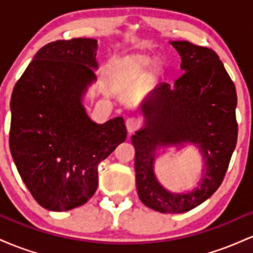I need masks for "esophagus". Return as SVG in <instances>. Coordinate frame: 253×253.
<instances>
[{
	"instance_id": "esophagus-1",
	"label": "esophagus",
	"mask_w": 253,
	"mask_h": 253,
	"mask_svg": "<svg viewBox=\"0 0 253 253\" xmlns=\"http://www.w3.org/2000/svg\"><path fill=\"white\" fill-rule=\"evenodd\" d=\"M141 126V119L138 117H130L126 120V127L129 133L135 132Z\"/></svg>"
}]
</instances>
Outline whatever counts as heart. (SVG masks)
I'll list each match as a JSON object with an SVG mask.
<instances>
[{
    "instance_id": "obj_1",
    "label": "heart",
    "mask_w": 253,
    "mask_h": 253,
    "mask_svg": "<svg viewBox=\"0 0 253 253\" xmlns=\"http://www.w3.org/2000/svg\"><path fill=\"white\" fill-rule=\"evenodd\" d=\"M151 63V57L147 54L136 53L115 59L110 64V72L114 77L121 80H129L141 74Z\"/></svg>"
}]
</instances>
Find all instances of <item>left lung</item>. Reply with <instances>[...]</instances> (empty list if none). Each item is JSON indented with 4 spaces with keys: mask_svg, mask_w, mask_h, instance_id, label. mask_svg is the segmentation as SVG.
Here are the masks:
<instances>
[{
    "mask_svg": "<svg viewBox=\"0 0 253 253\" xmlns=\"http://www.w3.org/2000/svg\"><path fill=\"white\" fill-rule=\"evenodd\" d=\"M185 72L159 84L144 101L145 128L132 136L139 199L161 213H183L197 207L220 187L236 149L237 91L223 64L213 50L189 42H171ZM189 141L202 149L208 169L200 187L188 194L163 190L153 173L157 144Z\"/></svg>",
    "mask_w": 253,
    "mask_h": 253,
    "instance_id": "1",
    "label": "left lung"
}]
</instances>
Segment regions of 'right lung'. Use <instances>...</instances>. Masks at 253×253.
<instances>
[{"instance_id":"right-lung-1","label":"right lung","mask_w":253,"mask_h":253,"mask_svg":"<svg viewBox=\"0 0 253 253\" xmlns=\"http://www.w3.org/2000/svg\"><path fill=\"white\" fill-rule=\"evenodd\" d=\"M97 40H57L40 48L10 100L9 147L34 200L48 211L80 207L95 194L97 165L127 138L123 118L92 123L81 98L95 81Z\"/></svg>"}]
</instances>
